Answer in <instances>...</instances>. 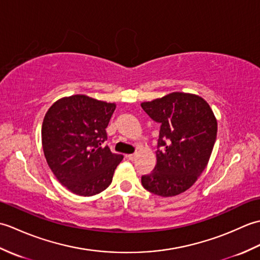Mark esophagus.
Here are the masks:
<instances>
[{
	"mask_svg": "<svg viewBox=\"0 0 260 260\" xmlns=\"http://www.w3.org/2000/svg\"><path fill=\"white\" fill-rule=\"evenodd\" d=\"M127 158H128L129 161H134L136 158V154H129V155H127Z\"/></svg>",
	"mask_w": 260,
	"mask_h": 260,
	"instance_id": "1",
	"label": "esophagus"
}]
</instances>
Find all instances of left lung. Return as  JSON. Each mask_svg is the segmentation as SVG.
I'll use <instances>...</instances> for the list:
<instances>
[{"instance_id":"1","label":"left lung","mask_w":260,"mask_h":260,"mask_svg":"<svg viewBox=\"0 0 260 260\" xmlns=\"http://www.w3.org/2000/svg\"><path fill=\"white\" fill-rule=\"evenodd\" d=\"M141 106L161 125L156 165L142 176V185L159 197L178 196L206 169L217 139V119L209 104L192 93L172 92Z\"/></svg>"}]
</instances>
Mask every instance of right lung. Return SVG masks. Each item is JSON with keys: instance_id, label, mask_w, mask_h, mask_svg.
I'll return each mask as SVG.
<instances>
[{"instance_id": "1", "label": "right lung", "mask_w": 260, "mask_h": 260, "mask_svg": "<svg viewBox=\"0 0 260 260\" xmlns=\"http://www.w3.org/2000/svg\"><path fill=\"white\" fill-rule=\"evenodd\" d=\"M115 108V104L75 95L59 99L45 116L41 136L47 163L75 194L90 197L104 191L124 157L103 146Z\"/></svg>"}]
</instances>
